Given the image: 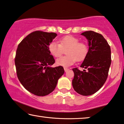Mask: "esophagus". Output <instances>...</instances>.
<instances>
[{
    "label": "esophagus",
    "mask_w": 124,
    "mask_h": 124,
    "mask_svg": "<svg viewBox=\"0 0 124 124\" xmlns=\"http://www.w3.org/2000/svg\"><path fill=\"white\" fill-rule=\"evenodd\" d=\"M69 70V69H68V68H64V71H65V72L68 71Z\"/></svg>",
    "instance_id": "esophagus-1"
}]
</instances>
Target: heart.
Instances as JSON below:
<instances>
[{"label":"heart","instance_id":"1","mask_svg":"<svg viewBox=\"0 0 124 124\" xmlns=\"http://www.w3.org/2000/svg\"><path fill=\"white\" fill-rule=\"evenodd\" d=\"M68 48L67 56H62L56 61L58 65L68 67L75 63L77 60L81 61L86 56L88 48L84 43L79 42L78 38L72 35H67L61 38L60 43L53 41L49 44L48 49L53 56L58 58L63 53V49Z\"/></svg>","mask_w":124,"mask_h":124}]
</instances>
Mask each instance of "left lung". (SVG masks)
Here are the masks:
<instances>
[{
  "label": "left lung",
  "mask_w": 124,
  "mask_h": 124,
  "mask_svg": "<svg viewBox=\"0 0 124 124\" xmlns=\"http://www.w3.org/2000/svg\"><path fill=\"white\" fill-rule=\"evenodd\" d=\"M88 41L89 50L80 67L87 71L74 68L72 85L76 92L83 96L94 94L101 87L107 79L111 65V49L101 34L93 31L81 34Z\"/></svg>",
  "instance_id": "1"
}]
</instances>
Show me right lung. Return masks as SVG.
<instances>
[{
    "label": "right lung",
    "mask_w": 124,
    "mask_h": 124,
    "mask_svg": "<svg viewBox=\"0 0 124 124\" xmlns=\"http://www.w3.org/2000/svg\"><path fill=\"white\" fill-rule=\"evenodd\" d=\"M56 36L55 33L34 31L17 48L15 64L19 80L25 89L37 96L53 92L64 73L62 66H51L55 60L48 46Z\"/></svg>",
    "instance_id": "add662e5"
}]
</instances>
